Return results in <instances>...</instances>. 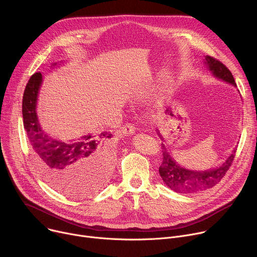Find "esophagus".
Returning <instances> with one entry per match:
<instances>
[{
	"instance_id": "obj_1",
	"label": "esophagus",
	"mask_w": 257,
	"mask_h": 257,
	"mask_svg": "<svg viewBox=\"0 0 257 257\" xmlns=\"http://www.w3.org/2000/svg\"><path fill=\"white\" fill-rule=\"evenodd\" d=\"M135 131V127L132 123H126L123 127H122V132L126 135H132Z\"/></svg>"
}]
</instances>
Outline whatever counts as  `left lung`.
Instances as JSON below:
<instances>
[{"label":"left lung","mask_w":257,"mask_h":257,"mask_svg":"<svg viewBox=\"0 0 257 257\" xmlns=\"http://www.w3.org/2000/svg\"><path fill=\"white\" fill-rule=\"evenodd\" d=\"M205 64L215 77L236 85L231 71L221 61L213 57L206 56ZM236 151L237 150H234L233 154L222 167L214 170L197 172L181 168L171 158L165 145L162 144L163 162L160 166L159 172L166 185L178 193H193L205 190L215 186L224 178L235 159Z\"/></svg>","instance_id":"8db88e82"}]
</instances>
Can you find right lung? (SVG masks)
<instances>
[{
  "instance_id": "1",
  "label": "right lung",
  "mask_w": 257,
  "mask_h": 257,
  "mask_svg": "<svg viewBox=\"0 0 257 257\" xmlns=\"http://www.w3.org/2000/svg\"><path fill=\"white\" fill-rule=\"evenodd\" d=\"M42 73L29 78L22 99L23 125L36 168L49 184L70 197H84L99 189L111 171L113 152L106 145L112 134L85 136L66 143L47 135L36 116Z\"/></svg>"
}]
</instances>
